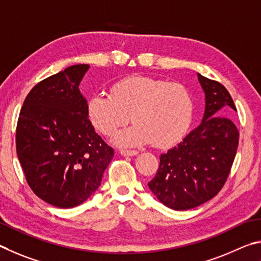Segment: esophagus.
Returning a JSON list of instances; mask_svg holds the SVG:
<instances>
[{"label": "esophagus", "mask_w": 261, "mask_h": 261, "mask_svg": "<svg viewBox=\"0 0 261 261\" xmlns=\"http://www.w3.org/2000/svg\"><path fill=\"white\" fill-rule=\"evenodd\" d=\"M120 153H121V156H129V157H132V156H136V154L139 153V151L138 150H127V149H121L120 150Z\"/></svg>", "instance_id": "1"}]
</instances>
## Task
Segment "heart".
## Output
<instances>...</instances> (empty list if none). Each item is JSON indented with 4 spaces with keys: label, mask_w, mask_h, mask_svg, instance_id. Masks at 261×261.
<instances>
[{
    "label": "heart",
    "mask_w": 261,
    "mask_h": 261,
    "mask_svg": "<svg viewBox=\"0 0 261 261\" xmlns=\"http://www.w3.org/2000/svg\"><path fill=\"white\" fill-rule=\"evenodd\" d=\"M90 122L100 134L112 135L130 120L132 127L114 135L119 145L151 142L165 148L184 138L193 120L194 100L184 85L133 75L116 82L111 94H95L87 104Z\"/></svg>",
    "instance_id": "heart-1"
}]
</instances>
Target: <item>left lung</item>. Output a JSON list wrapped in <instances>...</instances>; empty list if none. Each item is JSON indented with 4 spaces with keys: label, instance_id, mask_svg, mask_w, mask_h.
Instances as JSON below:
<instances>
[{
    "label": "left lung",
    "instance_id": "obj_1",
    "mask_svg": "<svg viewBox=\"0 0 261 261\" xmlns=\"http://www.w3.org/2000/svg\"><path fill=\"white\" fill-rule=\"evenodd\" d=\"M205 91V113L200 125L176 147L161 154L150 190L176 211L202 205L225 186L239 147L240 133L230 119L218 113L236 111L229 91L220 82L198 74Z\"/></svg>",
    "mask_w": 261,
    "mask_h": 261
}]
</instances>
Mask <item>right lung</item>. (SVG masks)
<instances>
[{
  "label": "right lung",
  "mask_w": 261,
  "mask_h": 261,
  "mask_svg": "<svg viewBox=\"0 0 261 261\" xmlns=\"http://www.w3.org/2000/svg\"><path fill=\"white\" fill-rule=\"evenodd\" d=\"M87 64L66 67L26 96L16 128V150L33 193L61 208L84 203L98 188L113 149L96 134L79 90Z\"/></svg>",
  "instance_id": "obj_1"
}]
</instances>
